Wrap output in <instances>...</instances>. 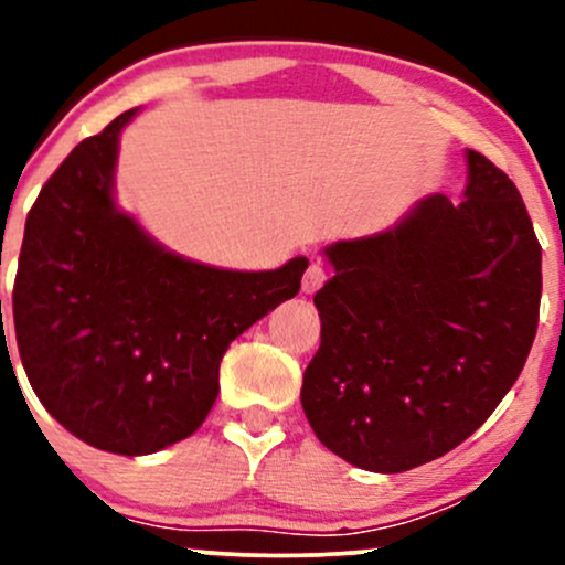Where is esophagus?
<instances>
[{
    "label": "esophagus",
    "mask_w": 565,
    "mask_h": 565,
    "mask_svg": "<svg viewBox=\"0 0 565 565\" xmlns=\"http://www.w3.org/2000/svg\"><path fill=\"white\" fill-rule=\"evenodd\" d=\"M323 281H327V274H323L321 265H310L302 276V291L305 295H313V291H319L323 287Z\"/></svg>",
    "instance_id": "obj_1"
}]
</instances>
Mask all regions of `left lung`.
Here are the masks:
<instances>
[{
  "instance_id": "obj_1",
  "label": "left lung",
  "mask_w": 565,
  "mask_h": 565,
  "mask_svg": "<svg viewBox=\"0 0 565 565\" xmlns=\"http://www.w3.org/2000/svg\"><path fill=\"white\" fill-rule=\"evenodd\" d=\"M465 199L423 196L393 228L323 246L321 348L302 408L337 457L404 472L444 457L515 385L540 321L542 246L521 193L465 151Z\"/></svg>"
}]
</instances>
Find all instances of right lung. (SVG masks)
<instances>
[{"mask_svg": "<svg viewBox=\"0 0 565 565\" xmlns=\"http://www.w3.org/2000/svg\"><path fill=\"white\" fill-rule=\"evenodd\" d=\"M82 140L25 220L12 319L36 398L71 436L142 457L199 430L238 334L300 291L308 268L228 270L159 244L116 204L119 135Z\"/></svg>", "mask_w": 565, "mask_h": 565, "instance_id": "1", "label": "right lung"}]
</instances>
